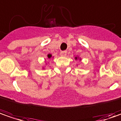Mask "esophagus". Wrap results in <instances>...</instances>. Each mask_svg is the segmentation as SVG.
I'll use <instances>...</instances> for the list:
<instances>
[{"mask_svg":"<svg viewBox=\"0 0 121 121\" xmlns=\"http://www.w3.org/2000/svg\"><path fill=\"white\" fill-rule=\"evenodd\" d=\"M67 54V52L66 51H61L60 52V55L61 56H65Z\"/></svg>","mask_w":121,"mask_h":121,"instance_id":"obj_1","label":"esophagus"}]
</instances>
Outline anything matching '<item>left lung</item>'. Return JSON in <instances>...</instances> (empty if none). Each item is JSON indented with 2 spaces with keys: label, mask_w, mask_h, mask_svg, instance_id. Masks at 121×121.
Masks as SVG:
<instances>
[{
  "label": "left lung",
  "mask_w": 121,
  "mask_h": 121,
  "mask_svg": "<svg viewBox=\"0 0 121 121\" xmlns=\"http://www.w3.org/2000/svg\"><path fill=\"white\" fill-rule=\"evenodd\" d=\"M76 60H77V57H76Z\"/></svg>",
  "instance_id": "left-lung-1"
}]
</instances>
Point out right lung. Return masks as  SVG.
Listing matches in <instances>:
<instances>
[{"label": "right lung", "instance_id": "add662e5", "mask_svg": "<svg viewBox=\"0 0 121 121\" xmlns=\"http://www.w3.org/2000/svg\"><path fill=\"white\" fill-rule=\"evenodd\" d=\"M48 58H50V57H52V55H51V54H49V55L48 56Z\"/></svg>", "mask_w": 121, "mask_h": 121}]
</instances>
